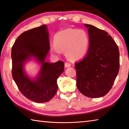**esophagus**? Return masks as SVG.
Instances as JSON below:
<instances>
[{"mask_svg": "<svg viewBox=\"0 0 129 129\" xmlns=\"http://www.w3.org/2000/svg\"><path fill=\"white\" fill-rule=\"evenodd\" d=\"M71 66V64H70V63H69V62H65V67H66V68H69V67H70Z\"/></svg>", "mask_w": 129, "mask_h": 129, "instance_id": "obj_1", "label": "esophagus"}]
</instances>
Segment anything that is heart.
<instances>
[{
  "instance_id": "heart-1",
  "label": "heart",
  "mask_w": 129,
  "mask_h": 129,
  "mask_svg": "<svg viewBox=\"0 0 129 129\" xmlns=\"http://www.w3.org/2000/svg\"><path fill=\"white\" fill-rule=\"evenodd\" d=\"M55 45L51 46L53 55L59 56L66 51L67 56L71 60H78L85 56L90 46V37L84 30L67 29L57 33L53 38Z\"/></svg>"
}]
</instances>
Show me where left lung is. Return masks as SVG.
I'll use <instances>...</instances> for the list:
<instances>
[{"mask_svg":"<svg viewBox=\"0 0 129 129\" xmlns=\"http://www.w3.org/2000/svg\"><path fill=\"white\" fill-rule=\"evenodd\" d=\"M90 46L87 55L75 63L77 87L91 98L105 95L111 90L120 69V52L113 39L104 30L85 24Z\"/></svg>","mask_w":129,"mask_h":129,"instance_id":"1","label":"left lung"}]
</instances>
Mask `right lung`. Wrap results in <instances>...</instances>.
Instances as JSON below:
<instances>
[{"instance_id": "obj_1", "label": "right lung", "mask_w": 129, "mask_h": 129, "mask_svg": "<svg viewBox=\"0 0 129 129\" xmlns=\"http://www.w3.org/2000/svg\"><path fill=\"white\" fill-rule=\"evenodd\" d=\"M50 50L48 32L46 25L23 33L12 47V75L20 92L27 99L42 103L52 99L57 92V79L64 72L62 61L55 63L44 62ZM33 56L42 64L39 76L31 80L23 71L24 62Z\"/></svg>"}]
</instances>
